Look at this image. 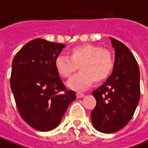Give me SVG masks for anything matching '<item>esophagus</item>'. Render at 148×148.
<instances>
[{
  "label": "esophagus",
  "mask_w": 148,
  "mask_h": 148,
  "mask_svg": "<svg viewBox=\"0 0 148 148\" xmlns=\"http://www.w3.org/2000/svg\"><path fill=\"white\" fill-rule=\"evenodd\" d=\"M76 96H77V98H83V97L84 96V94L81 93V92H77L76 93Z\"/></svg>",
  "instance_id": "esophagus-1"
}]
</instances>
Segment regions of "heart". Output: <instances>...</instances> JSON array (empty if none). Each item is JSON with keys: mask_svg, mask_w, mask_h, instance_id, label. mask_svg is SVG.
Listing matches in <instances>:
<instances>
[{"mask_svg": "<svg viewBox=\"0 0 148 148\" xmlns=\"http://www.w3.org/2000/svg\"><path fill=\"white\" fill-rule=\"evenodd\" d=\"M79 66L80 73L68 82V86L84 90L93 81L101 83L108 78L114 69V58L109 49L84 44L72 48L69 57L60 55L55 60V68L64 78H70Z\"/></svg>", "mask_w": 148, "mask_h": 148, "instance_id": "obj_1", "label": "heart"}]
</instances>
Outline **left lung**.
Listing matches in <instances>:
<instances>
[{"label":"left lung","instance_id":"8db88e82","mask_svg":"<svg viewBox=\"0 0 148 148\" xmlns=\"http://www.w3.org/2000/svg\"><path fill=\"white\" fill-rule=\"evenodd\" d=\"M110 38L115 50L114 69L105 83L92 92L96 106L90 114L94 127L104 133L124 128L133 116L140 97L136 58L125 44Z\"/></svg>","mask_w":148,"mask_h":148}]
</instances>
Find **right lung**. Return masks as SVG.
<instances>
[{"label": "right lung", "instance_id": "1", "mask_svg": "<svg viewBox=\"0 0 148 148\" xmlns=\"http://www.w3.org/2000/svg\"><path fill=\"white\" fill-rule=\"evenodd\" d=\"M65 46L42 38L29 42L12 61L11 89L20 116L41 132L60 124L68 106L76 99L55 68V60Z\"/></svg>", "mask_w": 148, "mask_h": 148}]
</instances>
